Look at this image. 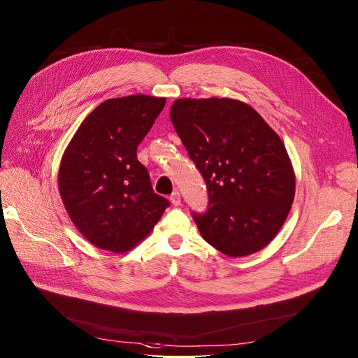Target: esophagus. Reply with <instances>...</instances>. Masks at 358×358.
<instances>
[{
    "mask_svg": "<svg viewBox=\"0 0 358 358\" xmlns=\"http://www.w3.org/2000/svg\"><path fill=\"white\" fill-rule=\"evenodd\" d=\"M169 200H171V203H173L174 206H180L181 205V196H180L178 192H174L173 194H171Z\"/></svg>",
    "mask_w": 358,
    "mask_h": 358,
    "instance_id": "obj_1",
    "label": "esophagus"
}]
</instances>
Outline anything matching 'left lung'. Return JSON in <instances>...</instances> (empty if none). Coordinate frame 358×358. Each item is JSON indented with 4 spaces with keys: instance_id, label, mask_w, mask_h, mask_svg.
I'll use <instances>...</instances> for the list:
<instances>
[{
    "instance_id": "obj_1",
    "label": "left lung",
    "mask_w": 358,
    "mask_h": 358,
    "mask_svg": "<svg viewBox=\"0 0 358 358\" xmlns=\"http://www.w3.org/2000/svg\"><path fill=\"white\" fill-rule=\"evenodd\" d=\"M169 117L206 182L209 208L193 213L201 237L229 257L262 250L294 201L295 174L281 138L236 99H177Z\"/></svg>"
}]
</instances>
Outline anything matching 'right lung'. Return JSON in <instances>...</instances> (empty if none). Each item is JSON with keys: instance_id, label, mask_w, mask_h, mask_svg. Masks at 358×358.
Returning <instances> with one entry per match:
<instances>
[{"instance_id": "right-lung-1", "label": "right lung", "mask_w": 358, "mask_h": 358, "mask_svg": "<svg viewBox=\"0 0 358 358\" xmlns=\"http://www.w3.org/2000/svg\"><path fill=\"white\" fill-rule=\"evenodd\" d=\"M164 106L165 98L148 95L102 102L80 124L61 159V200L80 234L102 250H131L169 206L137 161V146Z\"/></svg>"}]
</instances>
